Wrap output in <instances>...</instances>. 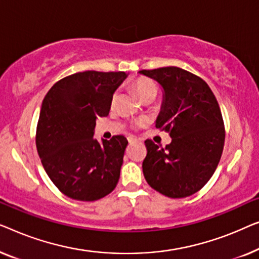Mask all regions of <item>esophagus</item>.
I'll list each match as a JSON object with an SVG mask.
<instances>
[{
	"label": "esophagus",
	"mask_w": 259,
	"mask_h": 259,
	"mask_svg": "<svg viewBox=\"0 0 259 259\" xmlns=\"http://www.w3.org/2000/svg\"><path fill=\"white\" fill-rule=\"evenodd\" d=\"M128 141H129V143L130 144H133V143H137V142H140L137 140V138H134V137H129L128 138Z\"/></svg>",
	"instance_id": "obj_1"
}]
</instances>
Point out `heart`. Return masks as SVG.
Listing matches in <instances>:
<instances>
[{
	"instance_id": "obj_1",
	"label": "heart",
	"mask_w": 259,
	"mask_h": 259,
	"mask_svg": "<svg viewBox=\"0 0 259 259\" xmlns=\"http://www.w3.org/2000/svg\"><path fill=\"white\" fill-rule=\"evenodd\" d=\"M133 88L141 100L143 97L148 96V95H155L156 96V93H157V87H156L155 83L147 78H138L137 81L134 82ZM116 97H117V95H114V97H112V101H111L112 104L115 103Z\"/></svg>"
}]
</instances>
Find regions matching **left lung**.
I'll return each instance as SVG.
<instances>
[{"label":"left lung","mask_w":259,"mask_h":259,"mask_svg":"<svg viewBox=\"0 0 259 259\" xmlns=\"http://www.w3.org/2000/svg\"><path fill=\"white\" fill-rule=\"evenodd\" d=\"M154 79L163 98L156 128L169 131L164 149L145 141L143 174L148 184L171 198L194 195L207 183L220 163L225 131L218 102L209 85L177 67L141 70Z\"/></svg>","instance_id":"1"}]
</instances>
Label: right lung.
<instances>
[{
  "mask_svg": "<svg viewBox=\"0 0 259 259\" xmlns=\"http://www.w3.org/2000/svg\"><path fill=\"white\" fill-rule=\"evenodd\" d=\"M128 75L77 72L55 83L42 102L36 147L47 175L68 197L97 201L117 185L128 141L98 142L94 129L97 117L109 115L114 93Z\"/></svg>",
  "mask_w": 259,
  "mask_h": 259,
  "instance_id": "obj_1",
  "label": "right lung"
}]
</instances>
